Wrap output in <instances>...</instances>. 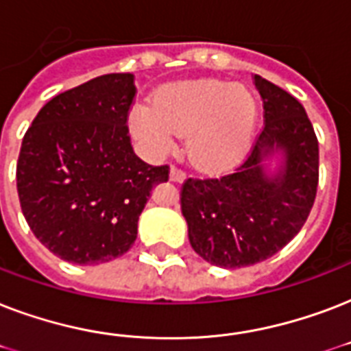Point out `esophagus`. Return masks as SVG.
<instances>
[{"label": "esophagus", "instance_id": "34e87169", "mask_svg": "<svg viewBox=\"0 0 351 351\" xmlns=\"http://www.w3.org/2000/svg\"><path fill=\"white\" fill-rule=\"evenodd\" d=\"M169 178H171V182H184L186 180V173L173 165L169 171Z\"/></svg>", "mask_w": 351, "mask_h": 351}]
</instances>
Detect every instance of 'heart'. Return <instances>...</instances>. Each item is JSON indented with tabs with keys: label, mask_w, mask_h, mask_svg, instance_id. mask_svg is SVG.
Here are the masks:
<instances>
[{
	"label": "heart",
	"mask_w": 351,
	"mask_h": 351,
	"mask_svg": "<svg viewBox=\"0 0 351 351\" xmlns=\"http://www.w3.org/2000/svg\"><path fill=\"white\" fill-rule=\"evenodd\" d=\"M258 106L242 85L219 80L182 82L164 87L153 109L138 106L129 123L151 153H167L176 136L189 134L187 154L204 171L234 167L250 153Z\"/></svg>",
	"instance_id": "obj_1"
}]
</instances>
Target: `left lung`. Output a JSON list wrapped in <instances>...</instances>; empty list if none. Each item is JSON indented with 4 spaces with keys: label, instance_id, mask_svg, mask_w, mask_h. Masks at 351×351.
<instances>
[{
    "label": "left lung",
    "instance_id": "obj_1",
    "mask_svg": "<svg viewBox=\"0 0 351 351\" xmlns=\"http://www.w3.org/2000/svg\"><path fill=\"white\" fill-rule=\"evenodd\" d=\"M264 129L239 169L220 178H187L180 206L191 247L219 267H245L282 250L315 202L319 142L297 98L255 74ZM278 154L279 167L265 164Z\"/></svg>",
    "mask_w": 351,
    "mask_h": 351
}]
</instances>
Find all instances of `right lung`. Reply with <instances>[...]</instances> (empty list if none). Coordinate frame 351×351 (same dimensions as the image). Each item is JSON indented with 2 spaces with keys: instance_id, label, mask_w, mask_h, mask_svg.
Returning a JSON list of instances; mask_svg holds the SVG:
<instances>
[{
  "instance_id": "obj_1",
  "label": "right lung",
  "mask_w": 351,
  "mask_h": 351,
  "mask_svg": "<svg viewBox=\"0 0 351 351\" xmlns=\"http://www.w3.org/2000/svg\"><path fill=\"white\" fill-rule=\"evenodd\" d=\"M136 95L129 73L104 74L41 107L19 151L21 211L36 239L80 266L131 250L151 189L167 165L132 151L127 117Z\"/></svg>"
}]
</instances>
